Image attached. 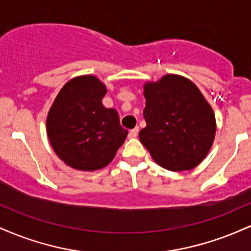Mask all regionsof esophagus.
I'll use <instances>...</instances> for the list:
<instances>
[{
    "mask_svg": "<svg viewBox=\"0 0 251 251\" xmlns=\"http://www.w3.org/2000/svg\"><path fill=\"white\" fill-rule=\"evenodd\" d=\"M138 132H139V127H134L133 129H131V131L128 132V138H131V139H133L138 135Z\"/></svg>",
    "mask_w": 251,
    "mask_h": 251,
    "instance_id": "34e87169",
    "label": "esophagus"
}]
</instances>
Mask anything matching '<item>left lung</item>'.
<instances>
[{
	"mask_svg": "<svg viewBox=\"0 0 251 251\" xmlns=\"http://www.w3.org/2000/svg\"><path fill=\"white\" fill-rule=\"evenodd\" d=\"M146 127L140 143L153 160L170 171L196 168L211 149L216 119L211 106L186 77L166 74L144 86Z\"/></svg>",
	"mask_w": 251,
	"mask_h": 251,
	"instance_id": "left-lung-1",
	"label": "left lung"
}]
</instances>
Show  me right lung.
<instances>
[{"label":"right lung","instance_id":"1","mask_svg":"<svg viewBox=\"0 0 251 251\" xmlns=\"http://www.w3.org/2000/svg\"><path fill=\"white\" fill-rule=\"evenodd\" d=\"M106 93V86L94 75L76 76L63 86L48 112L51 148L71 168H105L127 137L118 112L102 105Z\"/></svg>","mask_w":251,"mask_h":251}]
</instances>
